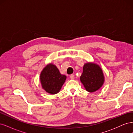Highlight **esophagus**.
Wrapping results in <instances>:
<instances>
[{"label": "esophagus", "instance_id": "esophagus-1", "mask_svg": "<svg viewBox=\"0 0 133 133\" xmlns=\"http://www.w3.org/2000/svg\"><path fill=\"white\" fill-rule=\"evenodd\" d=\"M70 79H74V78H75L74 75V74H71L70 76Z\"/></svg>", "mask_w": 133, "mask_h": 133}]
</instances>
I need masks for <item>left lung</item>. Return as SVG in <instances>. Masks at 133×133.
I'll use <instances>...</instances> for the list:
<instances>
[{"label":"left lung","mask_w":133,"mask_h":133,"mask_svg":"<svg viewBox=\"0 0 133 133\" xmlns=\"http://www.w3.org/2000/svg\"><path fill=\"white\" fill-rule=\"evenodd\" d=\"M104 80L102 70L99 65L91 63L84 65L80 81L88 91L92 92L98 90L103 85Z\"/></svg>","instance_id":"obj_1"}]
</instances>
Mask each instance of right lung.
<instances>
[{"label": "right lung", "instance_id": "add662e5", "mask_svg": "<svg viewBox=\"0 0 133 133\" xmlns=\"http://www.w3.org/2000/svg\"><path fill=\"white\" fill-rule=\"evenodd\" d=\"M66 76L62 75L53 64H48L42 71L41 82L43 89L48 93H58L65 82Z\"/></svg>", "mask_w": 133, "mask_h": 133}]
</instances>
